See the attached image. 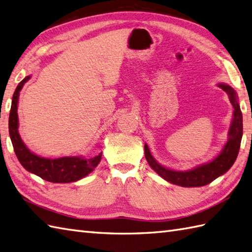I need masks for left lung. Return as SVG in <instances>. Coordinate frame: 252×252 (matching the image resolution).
<instances>
[{
  "label": "left lung",
  "instance_id": "8db88e82",
  "mask_svg": "<svg viewBox=\"0 0 252 252\" xmlns=\"http://www.w3.org/2000/svg\"><path fill=\"white\" fill-rule=\"evenodd\" d=\"M219 87L228 94L234 108V115L230 132H228V140L222 152L214 160L189 171H175L159 165L151 155L148 145L144 144V155L149 165L166 181L184 188L203 187L225 173L236 160L243 137V114L237 102L235 91L225 84H219Z\"/></svg>",
  "mask_w": 252,
  "mask_h": 252
}]
</instances>
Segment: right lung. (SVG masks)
<instances>
[{
    "label": "right lung",
    "instance_id": "1",
    "mask_svg": "<svg viewBox=\"0 0 252 252\" xmlns=\"http://www.w3.org/2000/svg\"><path fill=\"white\" fill-rule=\"evenodd\" d=\"M30 76L22 80L14 93L12 107L9 112L8 128L9 136L12 140L14 151L17 158L25 168L42 179L54 183H69L80 180V179L91 173L101 159L102 152L92 158H83L79 156L61 158H44L30 152L22 142L18 133V114H17V104H18L19 93L25 84L29 81Z\"/></svg>",
    "mask_w": 252,
    "mask_h": 252
}]
</instances>
